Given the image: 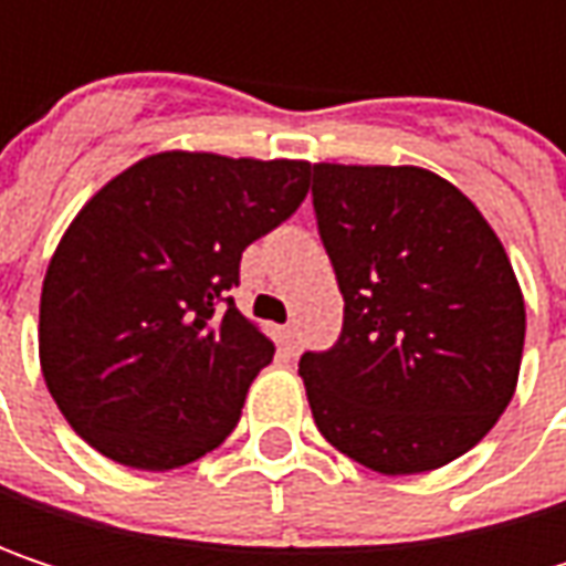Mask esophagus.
I'll return each mask as SVG.
<instances>
[{
  "mask_svg": "<svg viewBox=\"0 0 566 566\" xmlns=\"http://www.w3.org/2000/svg\"><path fill=\"white\" fill-rule=\"evenodd\" d=\"M282 337H284V344H287V347L294 350V347L301 344V331H297V324H284Z\"/></svg>",
  "mask_w": 566,
  "mask_h": 566,
  "instance_id": "obj_1",
  "label": "esophagus"
}]
</instances>
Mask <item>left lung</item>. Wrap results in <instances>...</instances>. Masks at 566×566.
<instances>
[{"mask_svg":"<svg viewBox=\"0 0 566 566\" xmlns=\"http://www.w3.org/2000/svg\"><path fill=\"white\" fill-rule=\"evenodd\" d=\"M317 232L344 294L331 350L304 354L321 436L380 475L465 455L517 387L524 297L495 229L419 167L314 164Z\"/></svg>","mask_w":566,"mask_h":566,"instance_id":"obj_1","label":"left lung"}]
</instances>
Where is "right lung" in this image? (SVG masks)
Returning a JSON list of instances; mask_svg holds the SVG:
<instances>
[{
  "mask_svg": "<svg viewBox=\"0 0 566 566\" xmlns=\"http://www.w3.org/2000/svg\"><path fill=\"white\" fill-rule=\"evenodd\" d=\"M304 160L167 150L101 186L61 235L39 360L101 455L170 472L226 442L275 344L235 307L242 252L307 196Z\"/></svg>",
  "mask_w": 566,
  "mask_h": 566,
  "instance_id": "add662e5",
  "label": "right lung"
}]
</instances>
